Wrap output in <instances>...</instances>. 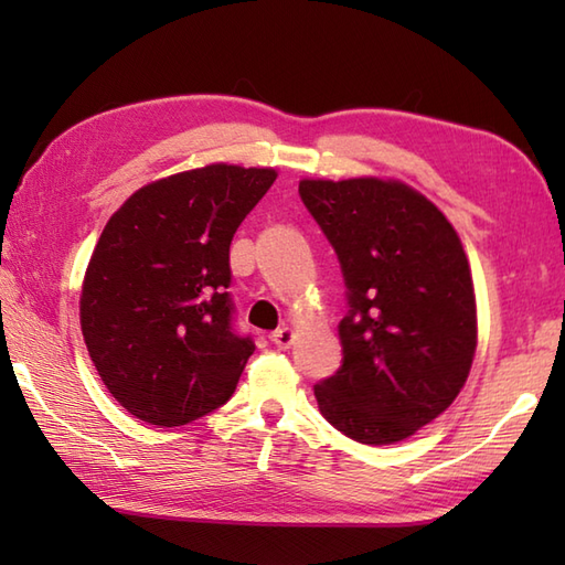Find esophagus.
<instances>
[{
    "label": "esophagus",
    "mask_w": 565,
    "mask_h": 565,
    "mask_svg": "<svg viewBox=\"0 0 565 565\" xmlns=\"http://www.w3.org/2000/svg\"><path fill=\"white\" fill-rule=\"evenodd\" d=\"M294 340H296V332L291 328H281L271 334V342L279 347V350H289Z\"/></svg>",
    "instance_id": "esophagus-1"
}]
</instances>
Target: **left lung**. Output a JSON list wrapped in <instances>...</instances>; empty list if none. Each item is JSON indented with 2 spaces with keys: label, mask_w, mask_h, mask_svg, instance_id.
Returning <instances> with one entry per match:
<instances>
[{
  "label": "left lung",
  "mask_w": 565,
  "mask_h": 565,
  "mask_svg": "<svg viewBox=\"0 0 565 565\" xmlns=\"http://www.w3.org/2000/svg\"><path fill=\"white\" fill-rule=\"evenodd\" d=\"M306 209L338 252L350 313L342 366L316 383L322 417L362 444H395L456 401L478 316L459 233L401 179H301Z\"/></svg>",
  "instance_id": "left-lung-1"
}]
</instances>
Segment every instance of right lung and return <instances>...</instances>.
<instances>
[{
	"label": "right lung",
	"instance_id": "add662e5",
	"mask_svg": "<svg viewBox=\"0 0 565 565\" xmlns=\"http://www.w3.org/2000/svg\"><path fill=\"white\" fill-rule=\"evenodd\" d=\"M274 167L213 162L130 194L92 252L79 326L104 386L148 425L179 427L231 398L249 338L231 330V243Z\"/></svg>",
	"mask_w": 565,
	"mask_h": 565
}]
</instances>
